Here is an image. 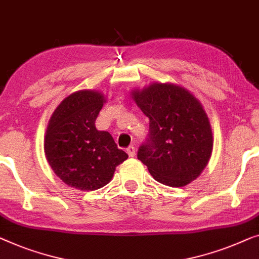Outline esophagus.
Listing matches in <instances>:
<instances>
[{
  "instance_id": "obj_1",
  "label": "esophagus",
  "mask_w": 259,
  "mask_h": 259,
  "mask_svg": "<svg viewBox=\"0 0 259 259\" xmlns=\"http://www.w3.org/2000/svg\"><path fill=\"white\" fill-rule=\"evenodd\" d=\"M126 152H127V154H128L130 157L136 156V147H134V146H130V147L126 149Z\"/></svg>"
}]
</instances>
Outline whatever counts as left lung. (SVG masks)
<instances>
[{
    "label": "left lung",
    "instance_id": "1",
    "mask_svg": "<svg viewBox=\"0 0 259 259\" xmlns=\"http://www.w3.org/2000/svg\"><path fill=\"white\" fill-rule=\"evenodd\" d=\"M132 98L149 118V134L138 159L157 182L188 185L202 173L212 151V132L201 103L188 90L154 83L134 90Z\"/></svg>",
    "mask_w": 259,
    "mask_h": 259
}]
</instances>
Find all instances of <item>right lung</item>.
I'll use <instances>...</instances> for the list:
<instances>
[{
    "instance_id": "1",
    "label": "right lung",
    "mask_w": 259,
    "mask_h": 259,
    "mask_svg": "<svg viewBox=\"0 0 259 259\" xmlns=\"http://www.w3.org/2000/svg\"><path fill=\"white\" fill-rule=\"evenodd\" d=\"M105 102L103 93L80 90L58 105L48 123V162L63 182L76 189L102 188L111 181L115 167L128 157L110 133L96 128Z\"/></svg>"
}]
</instances>
